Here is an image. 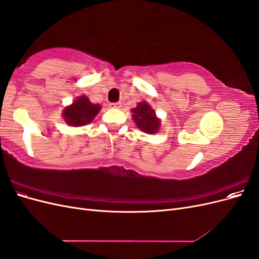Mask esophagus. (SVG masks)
Instances as JSON below:
<instances>
[{"label":"esophagus","instance_id":"34e87169","mask_svg":"<svg viewBox=\"0 0 259 259\" xmlns=\"http://www.w3.org/2000/svg\"><path fill=\"white\" fill-rule=\"evenodd\" d=\"M121 103H111L110 105H109V106H110V108H113V109H116V108H120L121 107Z\"/></svg>","mask_w":259,"mask_h":259}]
</instances>
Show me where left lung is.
Wrapping results in <instances>:
<instances>
[{
  "mask_svg": "<svg viewBox=\"0 0 259 259\" xmlns=\"http://www.w3.org/2000/svg\"><path fill=\"white\" fill-rule=\"evenodd\" d=\"M133 120L139 130L148 134H154L160 128V120L156 117L151 106L144 103H138L137 107L132 109Z\"/></svg>",
  "mask_w": 259,
  "mask_h": 259,
  "instance_id": "8db88e82",
  "label": "left lung"
}]
</instances>
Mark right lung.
<instances>
[{
	"label": "right lung",
	"instance_id": "right-lung-1",
	"mask_svg": "<svg viewBox=\"0 0 259 259\" xmlns=\"http://www.w3.org/2000/svg\"><path fill=\"white\" fill-rule=\"evenodd\" d=\"M100 105L92 104L86 96H80L73 101L72 105L64 109L62 116L69 126L79 127L90 124L100 111Z\"/></svg>",
	"mask_w": 259,
	"mask_h": 259
}]
</instances>
